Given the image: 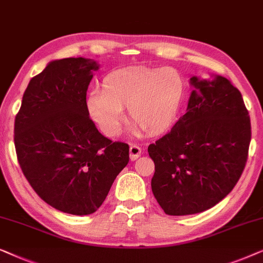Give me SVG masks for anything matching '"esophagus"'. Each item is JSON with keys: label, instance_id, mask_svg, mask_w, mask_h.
<instances>
[{"label": "esophagus", "instance_id": "esophagus-1", "mask_svg": "<svg viewBox=\"0 0 263 263\" xmlns=\"http://www.w3.org/2000/svg\"><path fill=\"white\" fill-rule=\"evenodd\" d=\"M142 149L139 148L138 145H131L129 146V159H131L132 161L134 160H137L139 156L142 155Z\"/></svg>", "mask_w": 263, "mask_h": 263}]
</instances>
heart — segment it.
Returning a JSON list of instances; mask_svg holds the SVG:
<instances>
[{"label":"heart","mask_w":263,"mask_h":263,"mask_svg":"<svg viewBox=\"0 0 263 263\" xmlns=\"http://www.w3.org/2000/svg\"><path fill=\"white\" fill-rule=\"evenodd\" d=\"M184 96V79L172 67H131L104 77L102 90L90 91L86 110L107 136L119 132L127 107L128 120L149 135L173 124Z\"/></svg>","instance_id":"heart-1"}]
</instances>
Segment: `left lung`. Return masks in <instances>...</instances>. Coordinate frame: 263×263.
Here are the masks:
<instances>
[{
	"mask_svg": "<svg viewBox=\"0 0 263 263\" xmlns=\"http://www.w3.org/2000/svg\"><path fill=\"white\" fill-rule=\"evenodd\" d=\"M187 109L168 134L148 146L155 163L152 190L168 215L207 211L236 186L248 160L250 117L225 77H192Z\"/></svg>",
	"mask_w": 263,
	"mask_h": 263,
	"instance_id": "obj_1",
	"label": "left lung"
}]
</instances>
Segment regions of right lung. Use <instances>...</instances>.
Segmentation results:
<instances>
[{"label":"right lung","mask_w":263,"mask_h":263,"mask_svg":"<svg viewBox=\"0 0 263 263\" xmlns=\"http://www.w3.org/2000/svg\"><path fill=\"white\" fill-rule=\"evenodd\" d=\"M97 69L91 59L49 62L30 80L14 122L24 176L45 203L73 215L95 213L129 160L128 144L101 135L86 110Z\"/></svg>","instance_id":"right-lung-1"}]
</instances>
